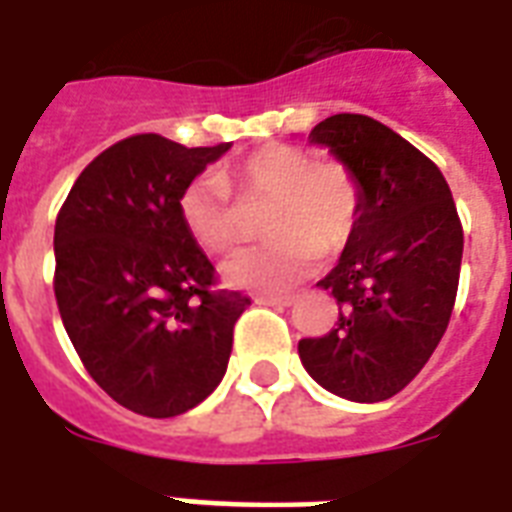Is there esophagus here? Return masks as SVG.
<instances>
[{
  "mask_svg": "<svg viewBox=\"0 0 512 512\" xmlns=\"http://www.w3.org/2000/svg\"><path fill=\"white\" fill-rule=\"evenodd\" d=\"M256 305L291 307V305H294V297H272V294H261V297H256Z\"/></svg>",
  "mask_w": 512,
  "mask_h": 512,
  "instance_id": "1",
  "label": "esophagus"
}]
</instances>
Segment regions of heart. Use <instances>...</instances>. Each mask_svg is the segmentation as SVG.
<instances>
[{"label": "heart", "mask_w": 512, "mask_h": 512, "mask_svg": "<svg viewBox=\"0 0 512 512\" xmlns=\"http://www.w3.org/2000/svg\"><path fill=\"white\" fill-rule=\"evenodd\" d=\"M237 202H270L264 232L272 240L232 253L224 278L237 288L280 291L297 283L318 253L332 256L348 245L361 218V183L345 161H315L305 148L270 142L218 175L191 180L180 191V221L199 245L229 251L245 232Z\"/></svg>", "instance_id": "heart-1"}]
</instances>
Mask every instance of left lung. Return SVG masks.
I'll list each match as a JSON object with an SVG mask.
<instances>
[{
	"instance_id": "left-lung-1",
	"label": "left lung",
	"mask_w": 512,
	"mask_h": 512,
	"mask_svg": "<svg viewBox=\"0 0 512 512\" xmlns=\"http://www.w3.org/2000/svg\"><path fill=\"white\" fill-rule=\"evenodd\" d=\"M361 183V218L318 286L340 318L299 340V359L326 391L383 402L416 378L451 321L461 232L451 188L432 159L370 115L337 113L310 132Z\"/></svg>"
}]
</instances>
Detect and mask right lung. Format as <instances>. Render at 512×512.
I'll use <instances>...</instances> for the list:
<instances>
[{
    "label": "right lung",
    "instance_id": "obj_1",
    "mask_svg": "<svg viewBox=\"0 0 512 512\" xmlns=\"http://www.w3.org/2000/svg\"><path fill=\"white\" fill-rule=\"evenodd\" d=\"M226 151L132 134L80 172L56 215L64 329L99 388L140 416H180L210 397L251 305L218 288L178 213L180 191Z\"/></svg>",
    "mask_w": 512,
    "mask_h": 512
}]
</instances>
